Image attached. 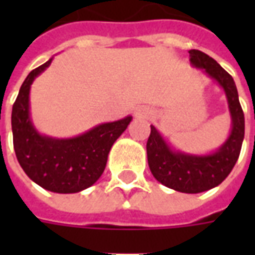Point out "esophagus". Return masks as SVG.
<instances>
[{
    "label": "esophagus",
    "mask_w": 255,
    "mask_h": 255,
    "mask_svg": "<svg viewBox=\"0 0 255 255\" xmlns=\"http://www.w3.org/2000/svg\"><path fill=\"white\" fill-rule=\"evenodd\" d=\"M135 116L138 117V119H147L150 116V111L149 108H146V106H139L135 109Z\"/></svg>",
    "instance_id": "obj_1"
}]
</instances>
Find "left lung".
<instances>
[{"label": "left lung", "mask_w": 255, "mask_h": 255, "mask_svg": "<svg viewBox=\"0 0 255 255\" xmlns=\"http://www.w3.org/2000/svg\"><path fill=\"white\" fill-rule=\"evenodd\" d=\"M190 63L203 69L224 90L231 115V133L210 154H188L172 149L154 126H150L147 162L153 176L166 187L186 194H198L219 186L231 173L241 154L245 138V115L239 104L236 84L230 73L214 58L201 50H190Z\"/></svg>", "instance_id": "1"}]
</instances>
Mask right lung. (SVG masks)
<instances>
[{
    "mask_svg": "<svg viewBox=\"0 0 255 255\" xmlns=\"http://www.w3.org/2000/svg\"><path fill=\"white\" fill-rule=\"evenodd\" d=\"M42 64L28 73L12 108L13 147L25 175L47 191L73 194L93 186L108 161V154L132 116L104 123L73 138H52L34 127L30 115V89L38 75L50 64Z\"/></svg>",
    "mask_w": 255,
    "mask_h": 255,
    "instance_id": "1",
    "label": "right lung"
}]
</instances>
